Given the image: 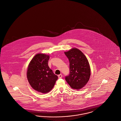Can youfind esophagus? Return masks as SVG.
Here are the masks:
<instances>
[{"instance_id": "34e87169", "label": "esophagus", "mask_w": 121, "mask_h": 121, "mask_svg": "<svg viewBox=\"0 0 121 121\" xmlns=\"http://www.w3.org/2000/svg\"><path fill=\"white\" fill-rule=\"evenodd\" d=\"M58 78H62V75L61 74H59V75H58Z\"/></svg>"}]
</instances>
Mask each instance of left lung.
<instances>
[{"instance_id": "1", "label": "left lung", "mask_w": 121, "mask_h": 121, "mask_svg": "<svg viewBox=\"0 0 121 121\" xmlns=\"http://www.w3.org/2000/svg\"><path fill=\"white\" fill-rule=\"evenodd\" d=\"M64 53L69 59L70 72L69 75L65 77V81L71 88L80 89L86 85L91 75L88 60L85 55L76 48Z\"/></svg>"}]
</instances>
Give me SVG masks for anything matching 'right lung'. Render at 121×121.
Returning a JSON list of instances; mask_svg holds the SVG:
<instances>
[{
	"mask_svg": "<svg viewBox=\"0 0 121 121\" xmlns=\"http://www.w3.org/2000/svg\"><path fill=\"white\" fill-rule=\"evenodd\" d=\"M49 56L37 54L28 67L27 78L31 87L36 91L47 93L52 89L58 78L48 65Z\"/></svg>",
	"mask_w": 121,
	"mask_h": 121,
	"instance_id": "1",
	"label": "right lung"
}]
</instances>
